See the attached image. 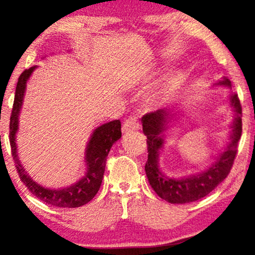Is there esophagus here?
I'll list each match as a JSON object with an SVG mask.
<instances>
[{
  "label": "esophagus",
  "instance_id": "34e87169",
  "mask_svg": "<svg viewBox=\"0 0 255 255\" xmlns=\"http://www.w3.org/2000/svg\"><path fill=\"white\" fill-rule=\"evenodd\" d=\"M139 127H140V124H139L138 118L135 117V116H131V117H128V120L124 122L122 130H123V132H125V133H128V132L138 130Z\"/></svg>",
  "mask_w": 255,
  "mask_h": 255
}]
</instances>
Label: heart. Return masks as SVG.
Wrapping results in <instances>:
<instances>
[{
    "mask_svg": "<svg viewBox=\"0 0 255 255\" xmlns=\"http://www.w3.org/2000/svg\"><path fill=\"white\" fill-rule=\"evenodd\" d=\"M181 83V76L177 74L170 75L166 79V81L163 82L161 88L159 89V92H156L151 99L148 100L149 106H158V104H162L168 101L174 93L176 92Z\"/></svg>",
    "mask_w": 255,
    "mask_h": 255,
    "instance_id": "1",
    "label": "heart"
}]
</instances>
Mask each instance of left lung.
I'll list each match as a JSON object with an SVG mask.
<instances>
[{"label":"left lung","instance_id":"left-lung-1","mask_svg":"<svg viewBox=\"0 0 255 255\" xmlns=\"http://www.w3.org/2000/svg\"><path fill=\"white\" fill-rule=\"evenodd\" d=\"M221 86L231 87V81L224 78L219 82ZM230 106L235 109L236 117L232 123V131L230 139L231 141L226 146L215 162L204 172L195 175L173 179L165 175L159 168L160 149L163 146L162 132L166 131L167 125L173 120V110L159 109L154 113L146 114L141 118L142 132L147 137V161L145 165V172L148 182L153 190L162 200L173 204H184L195 202L210 194L219 183L223 182L229 175L236 159L238 141L242 137L243 109L239 97L237 94L230 96Z\"/></svg>","mask_w":255,"mask_h":255}]
</instances>
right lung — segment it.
<instances>
[{"label": "right lung", "mask_w": 255, "mask_h": 255, "mask_svg": "<svg viewBox=\"0 0 255 255\" xmlns=\"http://www.w3.org/2000/svg\"><path fill=\"white\" fill-rule=\"evenodd\" d=\"M36 68L37 66H33L29 69H25L19 75L18 82L16 86L11 116H10L9 140L17 173H18L19 179L25 184L27 189L40 201H43L44 203L58 208L82 207L89 201H92L100 189L103 180L104 169H106L107 156L109 154L114 142L122 137L121 122L120 120L109 122V123L101 125L94 130L85 152L87 172L85 176L81 177L78 182L69 187L62 188V189H48V188H45L34 182L29 174L26 173V170L24 169L18 159V155H17L16 133L18 130V117L20 109H22L26 82Z\"/></svg>", "instance_id": "obj_1"}]
</instances>
